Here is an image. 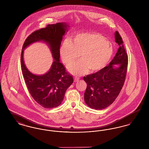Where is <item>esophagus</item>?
I'll list each match as a JSON object with an SVG mask.
<instances>
[{
	"label": "esophagus",
	"instance_id": "esophagus-1",
	"mask_svg": "<svg viewBox=\"0 0 149 149\" xmlns=\"http://www.w3.org/2000/svg\"><path fill=\"white\" fill-rule=\"evenodd\" d=\"M79 78L78 77H74V81L75 82H77L79 81Z\"/></svg>",
	"mask_w": 149,
	"mask_h": 149
}]
</instances>
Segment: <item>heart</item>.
<instances>
[{"instance_id": "obj_1", "label": "heart", "mask_w": 149, "mask_h": 149, "mask_svg": "<svg viewBox=\"0 0 149 149\" xmlns=\"http://www.w3.org/2000/svg\"><path fill=\"white\" fill-rule=\"evenodd\" d=\"M60 54L67 66L73 64L79 57L81 60L69 68L75 75H81L89 70L96 72L103 69L112 56L113 50L110 42L103 36L87 32L74 36L60 46Z\"/></svg>"}]
</instances>
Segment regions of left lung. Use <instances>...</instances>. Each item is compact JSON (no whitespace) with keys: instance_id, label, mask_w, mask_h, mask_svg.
Returning a JSON list of instances; mask_svg holds the SVG:
<instances>
[{"instance_id":"left-lung-1","label":"left lung","mask_w":149,"mask_h":149,"mask_svg":"<svg viewBox=\"0 0 149 149\" xmlns=\"http://www.w3.org/2000/svg\"><path fill=\"white\" fill-rule=\"evenodd\" d=\"M114 35L120 47L113 60L101 70L83 78L87 84L85 103L97 110L104 109L113 103L123 87L127 73V54L118 32L116 31Z\"/></svg>"}]
</instances>
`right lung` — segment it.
<instances>
[{"instance_id":"right-lung-1","label":"right lung","mask_w":149,"mask_h":149,"mask_svg":"<svg viewBox=\"0 0 149 149\" xmlns=\"http://www.w3.org/2000/svg\"><path fill=\"white\" fill-rule=\"evenodd\" d=\"M69 26L66 23L48 24L46 28L37 30L25 40L21 53L22 71L29 92L36 102L45 108H52L62 103L67 89L72 84L73 78L60 62V47L63 36ZM38 41L46 42L50 47L54 60L50 70L41 76L31 73L23 60L24 50Z\"/></svg>"}]
</instances>
